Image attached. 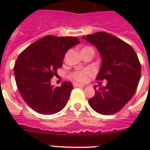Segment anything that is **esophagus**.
Instances as JSON below:
<instances>
[{"mask_svg":"<svg viewBox=\"0 0 150 150\" xmlns=\"http://www.w3.org/2000/svg\"><path fill=\"white\" fill-rule=\"evenodd\" d=\"M73 86L75 87V88H77V87H84L85 85L83 84H81V83H75Z\"/></svg>","mask_w":150,"mask_h":150,"instance_id":"esophagus-1","label":"esophagus"}]
</instances>
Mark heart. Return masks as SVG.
<instances>
[{"label": "heart", "instance_id": "heart-1", "mask_svg": "<svg viewBox=\"0 0 150 150\" xmlns=\"http://www.w3.org/2000/svg\"><path fill=\"white\" fill-rule=\"evenodd\" d=\"M91 74V71L90 70L85 69V70H83V71H79L72 73L70 78L73 79V80H75V81L83 82L84 81L85 79L88 78V76H89Z\"/></svg>", "mask_w": 150, "mask_h": 150}]
</instances>
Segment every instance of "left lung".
Wrapping results in <instances>:
<instances>
[{"label": "left lung", "instance_id": "1", "mask_svg": "<svg viewBox=\"0 0 150 150\" xmlns=\"http://www.w3.org/2000/svg\"><path fill=\"white\" fill-rule=\"evenodd\" d=\"M83 39L96 46L102 64L96 79H107L103 88L95 86L96 94L88 103L102 115L118 112L135 93L141 78V63L132 47L105 32L88 34Z\"/></svg>", "mask_w": 150, "mask_h": 150}]
</instances>
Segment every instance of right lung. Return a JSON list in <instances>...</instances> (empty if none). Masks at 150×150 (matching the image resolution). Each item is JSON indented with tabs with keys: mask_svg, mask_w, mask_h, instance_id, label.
I'll return each mask as SVG.
<instances>
[{
	"mask_svg": "<svg viewBox=\"0 0 150 150\" xmlns=\"http://www.w3.org/2000/svg\"><path fill=\"white\" fill-rule=\"evenodd\" d=\"M79 43L75 37L47 35L40 38L19 54L14 64L18 91L28 106L41 114L52 115L67 104L73 89L71 82L54 88L50 79L61 68L65 53Z\"/></svg>",
	"mask_w": 150,
	"mask_h": 150,
	"instance_id": "obj_1",
	"label": "right lung"
}]
</instances>
